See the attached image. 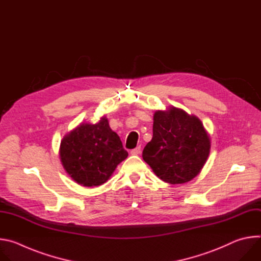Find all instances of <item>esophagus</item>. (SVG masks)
<instances>
[{"label": "esophagus", "instance_id": "esophagus-1", "mask_svg": "<svg viewBox=\"0 0 261 261\" xmlns=\"http://www.w3.org/2000/svg\"><path fill=\"white\" fill-rule=\"evenodd\" d=\"M140 152H141V150H140V146H137V147L133 148V150L131 151V155H139V154H140Z\"/></svg>", "mask_w": 261, "mask_h": 261}]
</instances>
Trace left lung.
Segmentation results:
<instances>
[{"instance_id": "8db88e82", "label": "left lung", "mask_w": 261, "mask_h": 261, "mask_svg": "<svg viewBox=\"0 0 261 261\" xmlns=\"http://www.w3.org/2000/svg\"><path fill=\"white\" fill-rule=\"evenodd\" d=\"M210 151L211 138L199 118L168 106L155 111L153 138L144 146L142 158L160 179L179 185L200 173Z\"/></svg>"}]
</instances>
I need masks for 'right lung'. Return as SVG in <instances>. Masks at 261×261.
I'll list each match as a JSON object with an SVG mask.
<instances>
[{"mask_svg": "<svg viewBox=\"0 0 261 261\" xmlns=\"http://www.w3.org/2000/svg\"><path fill=\"white\" fill-rule=\"evenodd\" d=\"M59 156L74 181L84 187H97L110 178L128 153L103 116L96 124L83 122L67 132L61 140Z\"/></svg>", "mask_w": 261, "mask_h": 261, "instance_id": "right-lung-1", "label": "right lung"}]
</instances>
